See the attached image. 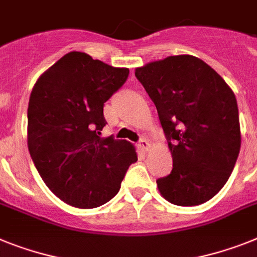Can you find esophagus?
Masks as SVG:
<instances>
[{"label":"esophagus","instance_id":"34e87169","mask_svg":"<svg viewBox=\"0 0 257 257\" xmlns=\"http://www.w3.org/2000/svg\"><path fill=\"white\" fill-rule=\"evenodd\" d=\"M139 148L141 149L142 152H148L149 149H150V142H149L146 139H142L141 141L139 142Z\"/></svg>","mask_w":257,"mask_h":257}]
</instances>
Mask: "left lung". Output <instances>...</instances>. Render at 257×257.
<instances>
[{"label": "left lung", "mask_w": 257, "mask_h": 257, "mask_svg": "<svg viewBox=\"0 0 257 257\" xmlns=\"http://www.w3.org/2000/svg\"><path fill=\"white\" fill-rule=\"evenodd\" d=\"M135 74L157 107L174 162L171 174L157 180L161 195L179 206L209 201L228 180L240 150L234 92L195 56H170Z\"/></svg>", "instance_id": "left-lung-1"}]
</instances>
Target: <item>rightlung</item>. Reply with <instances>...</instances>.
Returning a JSON list of instances; mask_svg holds the SVG:
<instances>
[{
	"label": "right lung",
	"instance_id": "right-lung-1",
	"mask_svg": "<svg viewBox=\"0 0 257 257\" xmlns=\"http://www.w3.org/2000/svg\"><path fill=\"white\" fill-rule=\"evenodd\" d=\"M128 74V68H113L74 51L45 70L32 88L27 109L30 155L47 187L74 208L108 202L129 166L137 162L131 142L100 137L107 124L103 105Z\"/></svg>",
	"mask_w": 257,
	"mask_h": 257
}]
</instances>
